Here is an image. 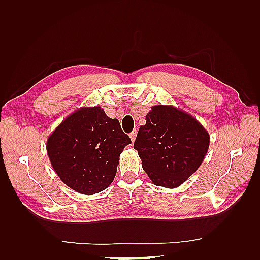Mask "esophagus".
Segmentation results:
<instances>
[{
  "label": "esophagus",
  "mask_w": 260,
  "mask_h": 260,
  "mask_svg": "<svg viewBox=\"0 0 260 260\" xmlns=\"http://www.w3.org/2000/svg\"><path fill=\"white\" fill-rule=\"evenodd\" d=\"M136 135H137V131H136V129L132 132V133L129 134V137H131L132 142H134V141H135V139H136Z\"/></svg>",
  "instance_id": "1"
}]
</instances>
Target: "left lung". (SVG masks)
Wrapping results in <instances>:
<instances>
[{
    "label": "left lung",
    "mask_w": 260,
    "mask_h": 260,
    "mask_svg": "<svg viewBox=\"0 0 260 260\" xmlns=\"http://www.w3.org/2000/svg\"><path fill=\"white\" fill-rule=\"evenodd\" d=\"M207 129L183 110L156 105L146 115L134 143L143 170L157 186H180L207 155Z\"/></svg>",
    "instance_id": "1"
}]
</instances>
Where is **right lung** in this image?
<instances>
[{"label":"right lung","instance_id":"1","mask_svg":"<svg viewBox=\"0 0 260 260\" xmlns=\"http://www.w3.org/2000/svg\"><path fill=\"white\" fill-rule=\"evenodd\" d=\"M129 136L118 119L99 106L81 107L48 137L47 153L66 185L81 194H95L114 181L119 156Z\"/></svg>","mask_w":260,"mask_h":260}]
</instances>
